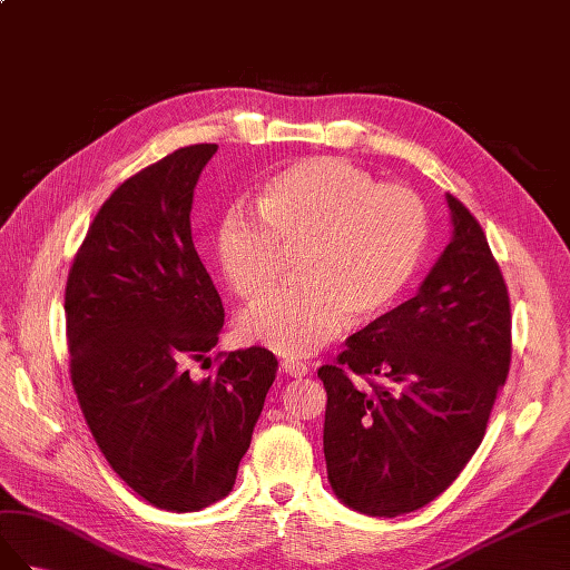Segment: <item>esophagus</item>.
<instances>
[{
	"label": "esophagus",
	"mask_w": 570,
	"mask_h": 570,
	"mask_svg": "<svg viewBox=\"0 0 570 570\" xmlns=\"http://www.w3.org/2000/svg\"><path fill=\"white\" fill-rule=\"evenodd\" d=\"M282 372L286 377H305L307 375V365L298 363V361H284L282 363Z\"/></svg>",
	"instance_id": "34e87169"
}]
</instances>
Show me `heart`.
Masks as SVG:
<instances>
[{
	"label": "heart",
	"mask_w": 570,
	"mask_h": 570,
	"mask_svg": "<svg viewBox=\"0 0 570 570\" xmlns=\"http://www.w3.org/2000/svg\"><path fill=\"white\" fill-rule=\"evenodd\" d=\"M428 209L417 195L380 184L338 157H311L276 169L257 209L236 203L217 229L226 284L243 301L265 298L286 257L301 282L246 311L248 344L303 357L330 346L353 324L382 317L409 286L428 243Z\"/></svg>",
	"instance_id": "b5f03b06"
}]
</instances>
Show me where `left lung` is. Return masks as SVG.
Returning <instances> with one entry per match:
<instances>
[{
    "label": "left lung",
    "instance_id": "left-lung-1",
    "mask_svg": "<svg viewBox=\"0 0 570 570\" xmlns=\"http://www.w3.org/2000/svg\"><path fill=\"white\" fill-rule=\"evenodd\" d=\"M446 203L453 236L417 294L317 370L327 478L365 515L411 513L442 494L473 459L509 377L507 282L480 222L453 195Z\"/></svg>",
    "mask_w": 570,
    "mask_h": 570
}]
</instances>
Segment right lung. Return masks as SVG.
<instances>
[{"instance_id":"1","label":"right lung","mask_w":570,"mask_h":570,"mask_svg":"<svg viewBox=\"0 0 570 570\" xmlns=\"http://www.w3.org/2000/svg\"><path fill=\"white\" fill-rule=\"evenodd\" d=\"M217 153L188 145L114 190L69 269V372L107 463L153 507L188 513L234 490L279 363L259 346L217 355V288L190 236L193 190Z\"/></svg>"}]
</instances>
